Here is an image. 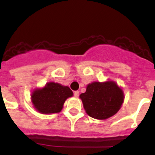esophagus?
<instances>
[{
    "label": "esophagus",
    "instance_id": "1",
    "mask_svg": "<svg viewBox=\"0 0 155 155\" xmlns=\"http://www.w3.org/2000/svg\"><path fill=\"white\" fill-rule=\"evenodd\" d=\"M74 97L78 98V97L79 96V91H75L74 92Z\"/></svg>",
    "mask_w": 155,
    "mask_h": 155
}]
</instances>
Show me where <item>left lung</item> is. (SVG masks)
<instances>
[{
  "label": "left lung",
  "mask_w": 155,
  "mask_h": 155,
  "mask_svg": "<svg viewBox=\"0 0 155 155\" xmlns=\"http://www.w3.org/2000/svg\"><path fill=\"white\" fill-rule=\"evenodd\" d=\"M84 109L89 116L97 120H106L114 116L124 101L123 90L116 82H92L86 91L80 94Z\"/></svg>",
  "instance_id": "left-lung-1"
}]
</instances>
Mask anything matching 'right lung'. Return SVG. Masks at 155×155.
I'll return each mask as SVG.
<instances>
[{"label": "right lung", "instance_id": "right-lung-1", "mask_svg": "<svg viewBox=\"0 0 155 155\" xmlns=\"http://www.w3.org/2000/svg\"><path fill=\"white\" fill-rule=\"evenodd\" d=\"M73 96L68 86L55 82H49L42 88L35 89L31 93V102L34 108L42 114L60 113L66 99Z\"/></svg>", "mask_w": 155, "mask_h": 155}]
</instances>
